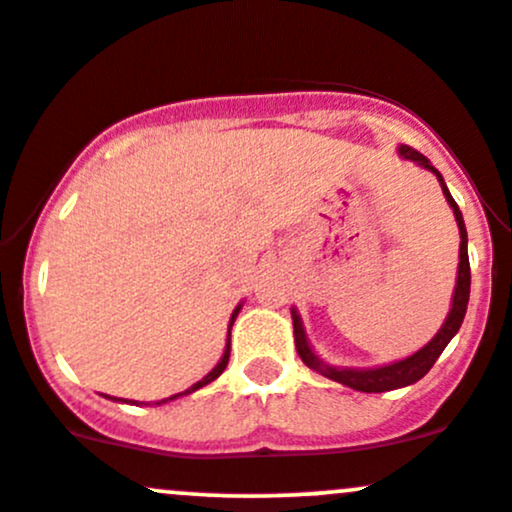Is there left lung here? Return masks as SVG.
<instances>
[{
  "instance_id": "left-lung-1",
  "label": "left lung",
  "mask_w": 512,
  "mask_h": 512,
  "mask_svg": "<svg viewBox=\"0 0 512 512\" xmlns=\"http://www.w3.org/2000/svg\"><path fill=\"white\" fill-rule=\"evenodd\" d=\"M402 159H410L422 169L432 171L434 176L439 179L441 191H444L446 203L451 206L454 211L456 225H459V272H456V287H454V297H451V309L446 314L444 324L437 331V336L427 343V346L419 348L417 353L407 355V358L395 360V363H387V365H378V368H338V365H328L326 360H321L319 355L314 353V348L309 346V338H306L304 324H301V316L297 314V309H292V321H294V343H297V353L299 358L309 365L311 370H316L319 375L324 378L333 380V383H341L346 387H353L358 392H387V390H397V387H407L417 380H422L424 375L432 370V365L437 363V358L449 346L451 338L459 333L461 324H464V316H466V306H469V294H471V267H469V235H466V225H464V215H461L459 206L456 201L451 198L449 188H446L444 179L441 174L432 166L424 154H419L417 149L407 147V144H400L397 147Z\"/></svg>"
}]
</instances>
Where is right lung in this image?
Listing matches in <instances>:
<instances>
[{"instance_id": "obj_1", "label": "right lung", "mask_w": 512, "mask_h": 512, "mask_svg": "<svg viewBox=\"0 0 512 512\" xmlns=\"http://www.w3.org/2000/svg\"><path fill=\"white\" fill-rule=\"evenodd\" d=\"M240 309H242V304H238V306H235L233 316H230V324H228V343H225V351H223V358H220V360H218V365H215V368L211 370V373H208V375H206V378H201V380H198V383H193L191 387H188V390H184V392H176V395L166 397V400H159V402H154V405H164V402H171V400H179V397H186V395H191V392L201 390V387H206L208 383H213V380H215V378H218V375H220V373H223V370H225V365H228V358H230V328H233V324H235V319H238ZM105 397H107V395H105ZM112 400H117V402H132V400H122V397H112ZM132 405H137V402H132Z\"/></svg>"}]
</instances>
